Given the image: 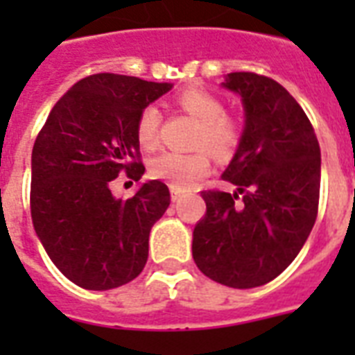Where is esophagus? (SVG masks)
Wrapping results in <instances>:
<instances>
[{"instance_id":"obj_1","label":"esophagus","mask_w":355,"mask_h":355,"mask_svg":"<svg viewBox=\"0 0 355 355\" xmlns=\"http://www.w3.org/2000/svg\"><path fill=\"white\" fill-rule=\"evenodd\" d=\"M169 189H171V199L173 200L180 199V195H182V189L177 188V186H171V188H169Z\"/></svg>"}]
</instances>
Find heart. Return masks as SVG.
Wrapping results in <instances>:
<instances>
[{"label":"heart","instance_id":"heart-1","mask_svg":"<svg viewBox=\"0 0 355 355\" xmlns=\"http://www.w3.org/2000/svg\"><path fill=\"white\" fill-rule=\"evenodd\" d=\"M175 101L184 112L200 121L193 139L195 147L200 149L191 153H162L150 162V175L177 188H189L210 169V155L205 150L207 148L221 158L236 150L241 139V125L236 116L227 112L221 97L205 88H186L178 94ZM160 123L162 114L155 105H147L139 112L136 121V138L144 149H155L158 145Z\"/></svg>","mask_w":355,"mask_h":355}]
</instances>
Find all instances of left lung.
<instances>
[{"instance_id": "left-lung-1", "label": "left lung", "mask_w": 355, "mask_h": 355, "mask_svg": "<svg viewBox=\"0 0 355 355\" xmlns=\"http://www.w3.org/2000/svg\"><path fill=\"white\" fill-rule=\"evenodd\" d=\"M245 105V132L223 180L237 191H200L206 214L193 230V259L223 286L275 280L297 258L317 219L320 147L297 99L275 79L228 73Z\"/></svg>"}]
</instances>
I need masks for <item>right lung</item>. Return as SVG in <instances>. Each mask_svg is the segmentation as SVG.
Returning a JSON list of instances; mask_svg holds the SVG:
<instances>
[{
    "mask_svg": "<svg viewBox=\"0 0 355 355\" xmlns=\"http://www.w3.org/2000/svg\"><path fill=\"white\" fill-rule=\"evenodd\" d=\"M167 83L118 73L80 79L51 108L31 158V217L47 256L75 286L107 291L144 270L149 234L171 202L160 180L116 199L119 177L145 171L136 121Z\"/></svg>",
    "mask_w": 355,
    "mask_h": 355,
    "instance_id": "obj_1",
    "label": "right lung"
}]
</instances>
